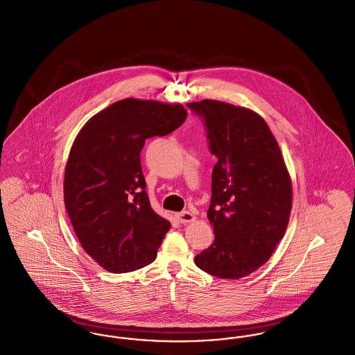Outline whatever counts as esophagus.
<instances>
[{
    "mask_svg": "<svg viewBox=\"0 0 355 355\" xmlns=\"http://www.w3.org/2000/svg\"><path fill=\"white\" fill-rule=\"evenodd\" d=\"M177 220H180L181 223H191V222H194L196 220V216L194 214H191L190 211H182V213H178L177 214Z\"/></svg>",
    "mask_w": 355,
    "mask_h": 355,
    "instance_id": "obj_1",
    "label": "esophagus"
}]
</instances>
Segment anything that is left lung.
<instances>
[{
    "instance_id": "left-lung-1",
    "label": "left lung",
    "mask_w": 355,
    "mask_h": 355,
    "mask_svg": "<svg viewBox=\"0 0 355 355\" xmlns=\"http://www.w3.org/2000/svg\"><path fill=\"white\" fill-rule=\"evenodd\" d=\"M187 106L205 119L210 152L218 158L207 210L216 238L194 262L214 277L239 279L268 262L285 236L293 205L290 174L258 113L216 100Z\"/></svg>"
}]
</instances>
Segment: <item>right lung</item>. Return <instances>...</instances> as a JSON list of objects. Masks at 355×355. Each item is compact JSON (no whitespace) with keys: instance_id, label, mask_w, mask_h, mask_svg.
Here are the masks:
<instances>
[{"instance_id":"1","label":"right lung","mask_w":355,"mask_h":355,"mask_svg":"<svg viewBox=\"0 0 355 355\" xmlns=\"http://www.w3.org/2000/svg\"><path fill=\"white\" fill-rule=\"evenodd\" d=\"M184 105L125 98L89 119L69 153L64 201L81 246L110 272L141 269L157 257L170 222L145 191V141L180 128Z\"/></svg>"}]
</instances>
